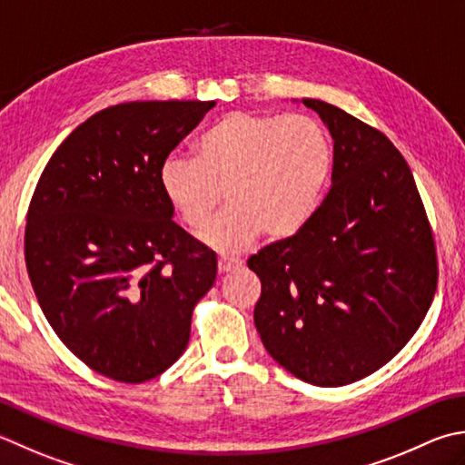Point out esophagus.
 Wrapping results in <instances>:
<instances>
[{
  "mask_svg": "<svg viewBox=\"0 0 465 465\" xmlns=\"http://www.w3.org/2000/svg\"><path fill=\"white\" fill-rule=\"evenodd\" d=\"M242 266L240 260H232V258H220L217 262V270H220V274H230V272L238 270Z\"/></svg>",
  "mask_w": 465,
  "mask_h": 465,
  "instance_id": "1",
  "label": "esophagus"
}]
</instances>
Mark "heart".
Returning <instances> with one entry per match:
<instances>
[{
  "label": "heart",
  "instance_id": "1",
  "mask_svg": "<svg viewBox=\"0 0 465 465\" xmlns=\"http://www.w3.org/2000/svg\"><path fill=\"white\" fill-rule=\"evenodd\" d=\"M332 169L329 133L312 116L233 111L199 136L195 159L171 154L159 185L189 230L220 207L202 240L240 252L263 233L270 242L296 235L312 220Z\"/></svg>",
  "mask_w": 465,
  "mask_h": 465
}]
</instances>
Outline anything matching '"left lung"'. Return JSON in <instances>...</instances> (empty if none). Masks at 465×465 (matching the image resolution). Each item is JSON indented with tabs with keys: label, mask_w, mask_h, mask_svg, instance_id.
<instances>
[{
	"label": "left lung",
	"mask_w": 465,
	"mask_h": 465,
	"mask_svg": "<svg viewBox=\"0 0 465 465\" xmlns=\"http://www.w3.org/2000/svg\"><path fill=\"white\" fill-rule=\"evenodd\" d=\"M302 103L334 139L332 187L302 230L248 260L262 282L253 322L294 377L342 387L411 341L438 288V253L395 144L339 106Z\"/></svg>",
	"instance_id": "1"
}]
</instances>
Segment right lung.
<instances>
[{
  "instance_id": "right-lung-1",
  "label": "right lung",
  "mask_w": 465,
  "mask_h": 465,
  "mask_svg": "<svg viewBox=\"0 0 465 465\" xmlns=\"http://www.w3.org/2000/svg\"><path fill=\"white\" fill-rule=\"evenodd\" d=\"M215 103L108 106L72 131L27 207L25 266L54 332L93 371L144 383L187 349L215 253L171 220L159 171Z\"/></svg>"
}]
</instances>
